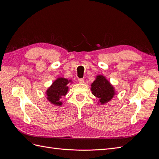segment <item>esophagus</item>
Instances as JSON below:
<instances>
[{
	"label": "esophagus",
	"mask_w": 159,
	"mask_h": 159,
	"mask_svg": "<svg viewBox=\"0 0 159 159\" xmlns=\"http://www.w3.org/2000/svg\"><path fill=\"white\" fill-rule=\"evenodd\" d=\"M78 81H79V83L83 84V83H84V80L83 78H80V79H78Z\"/></svg>",
	"instance_id": "esophagus-1"
}]
</instances>
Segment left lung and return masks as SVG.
I'll list each match as a JSON object with an SVG mask.
<instances>
[{"mask_svg": "<svg viewBox=\"0 0 159 159\" xmlns=\"http://www.w3.org/2000/svg\"><path fill=\"white\" fill-rule=\"evenodd\" d=\"M92 94L99 99V102L103 104L111 99L115 95L113 86L103 75H98L91 84Z\"/></svg>", "mask_w": 159, "mask_h": 159, "instance_id": "1", "label": "left lung"}]
</instances>
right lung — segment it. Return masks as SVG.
<instances>
[{
	"label": "right lung",
	"instance_id": "1",
	"mask_svg": "<svg viewBox=\"0 0 159 159\" xmlns=\"http://www.w3.org/2000/svg\"><path fill=\"white\" fill-rule=\"evenodd\" d=\"M68 84L69 81L67 79L63 78L57 79L46 91L47 99L50 102L58 106L61 105L62 103L60 102V99L68 92Z\"/></svg>",
	"mask_w": 159,
	"mask_h": 159
}]
</instances>
